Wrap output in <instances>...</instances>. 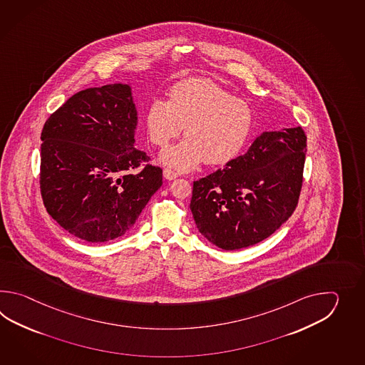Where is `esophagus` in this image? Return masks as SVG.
<instances>
[{
	"label": "esophagus",
	"instance_id": "esophagus-1",
	"mask_svg": "<svg viewBox=\"0 0 365 365\" xmlns=\"http://www.w3.org/2000/svg\"><path fill=\"white\" fill-rule=\"evenodd\" d=\"M163 176L164 179L175 180L178 178V173H175V172L171 171V170L165 168V170H163Z\"/></svg>",
	"mask_w": 365,
	"mask_h": 365
}]
</instances>
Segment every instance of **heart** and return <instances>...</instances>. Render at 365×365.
<instances>
[{
	"instance_id": "1",
	"label": "heart",
	"mask_w": 365,
	"mask_h": 365,
	"mask_svg": "<svg viewBox=\"0 0 365 365\" xmlns=\"http://www.w3.org/2000/svg\"><path fill=\"white\" fill-rule=\"evenodd\" d=\"M148 140L158 148L178 138L185 140L165 148L160 163L178 172L230 163L248 143L255 115L247 101L235 98L210 79H190L173 86L170 101L153 98L145 113Z\"/></svg>"
}]
</instances>
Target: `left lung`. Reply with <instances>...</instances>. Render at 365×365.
<instances>
[{"mask_svg":"<svg viewBox=\"0 0 365 365\" xmlns=\"http://www.w3.org/2000/svg\"><path fill=\"white\" fill-rule=\"evenodd\" d=\"M307 135L302 126L264 132L244 155L193 182L198 231L217 248H248L295 211L303 185Z\"/></svg>","mask_w":365,"mask_h":365,"instance_id":"1","label":"left lung"}]
</instances>
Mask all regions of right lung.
<instances>
[{
  "label": "right lung",
  "mask_w": 365,
  "mask_h": 365,
  "mask_svg": "<svg viewBox=\"0 0 365 365\" xmlns=\"http://www.w3.org/2000/svg\"><path fill=\"white\" fill-rule=\"evenodd\" d=\"M138 113L125 83L91 87L52 113L41 132L40 190L48 214L88 242L132 228L163 171L135 148ZM144 168L138 174L132 170Z\"/></svg>",
  "instance_id": "add662e5"
}]
</instances>
